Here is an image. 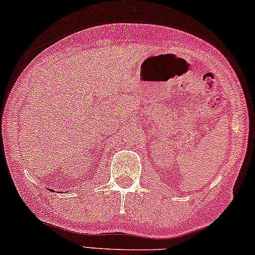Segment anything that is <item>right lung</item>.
I'll return each mask as SVG.
<instances>
[{
	"label": "right lung",
	"mask_w": 255,
	"mask_h": 255,
	"mask_svg": "<svg viewBox=\"0 0 255 255\" xmlns=\"http://www.w3.org/2000/svg\"><path fill=\"white\" fill-rule=\"evenodd\" d=\"M51 191H52V192H54V191H53V190H51Z\"/></svg>",
	"instance_id": "obj_1"
}]
</instances>
